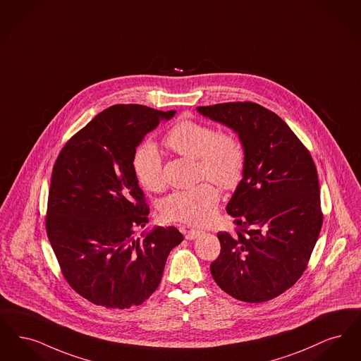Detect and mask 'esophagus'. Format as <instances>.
<instances>
[{
	"label": "esophagus",
	"mask_w": 361,
	"mask_h": 361,
	"mask_svg": "<svg viewBox=\"0 0 361 361\" xmlns=\"http://www.w3.org/2000/svg\"><path fill=\"white\" fill-rule=\"evenodd\" d=\"M204 233L202 231H200V229H188V232H186V240H194V238H197L198 235H201Z\"/></svg>",
	"instance_id": "obj_1"
}]
</instances>
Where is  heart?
I'll return each instance as SVG.
<instances>
[{
  "mask_svg": "<svg viewBox=\"0 0 361 361\" xmlns=\"http://www.w3.org/2000/svg\"><path fill=\"white\" fill-rule=\"evenodd\" d=\"M164 144L175 154L197 159L200 176L210 178L224 190H233L244 178L245 147L232 132H217L202 121L182 118L167 132ZM133 167L142 188L154 192L164 188L163 161L154 144L141 145L135 155ZM219 202V188L206 180L170 194L161 204V213L167 220L204 225L214 219Z\"/></svg>",
  "mask_w": 361,
  "mask_h": 361,
  "instance_id": "1",
  "label": "heart"
}]
</instances>
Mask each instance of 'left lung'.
I'll return each instance as SVG.
<instances>
[{
    "label": "left lung",
    "instance_id": "8db88e82",
    "mask_svg": "<svg viewBox=\"0 0 361 361\" xmlns=\"http://www.w3.org/2000/svg\"><path fill=\"white\" fill-rule=\"evenodd\" d=\"M197 110L244 142L247 167L226 212L235 232H220L212 276L231 297L260 303L281 295L305 272L322 228L313 157L274 111L255 102Z\"/></svg>",
    "mask_w": 361,
    "mask_h": 361
}]
</instances>
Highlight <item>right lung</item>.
Listing matches in <instances>:
<instances>
[{"label":"right lung","instance_id":"add662e5","mask_svg":"<svg viewBox=\"0 0 361 361\" xmlns=\"http://www.w3.org/2000/svg\"><path fill=\"white\" fill-rule=\"evenodd\" d=\"M173 114L113 105L67 141L54 164L48 240L64 279L94 305H141L161 281L169 253L183 240L175 226L135 237L149 214L133 167L136 148Z\"/></svg>","mask_w":361,"mask_h":361}]
</instances>
